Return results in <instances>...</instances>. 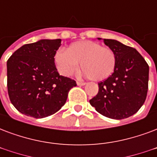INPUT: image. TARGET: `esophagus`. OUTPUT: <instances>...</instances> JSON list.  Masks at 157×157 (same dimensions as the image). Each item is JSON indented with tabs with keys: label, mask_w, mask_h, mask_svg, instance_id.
<instances>
[{
	"label": "esophagus",
	"mask_w": 157,
	"mask_h": 157,
	"mask_svg": "<svg viewBox=\"0 0 157 157\" xmlns=\"http://www.w3.org/2000/svg\"><path fill=\"white\" fill-rule=\"evenodd\" d=\"M76 83H77V85H78V86H85V85H86V83H85V82H83V81H76Z\"/></svg>",
	"instance_id": "obj_1"
}]
</instances>
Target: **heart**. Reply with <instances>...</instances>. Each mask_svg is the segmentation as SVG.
Wrapping results in <instances>:
<instances>
[{
    "label": "heart",
    "instance_id": "heart-1",
    "mask_svg": "<svg viewBox=\"0 0 157 157\" xmlns=\"http://www.w3.org/2000/svg\"><path fill=\"white\" fill-rule=\"evenodd\" d=\"M54 61L59 72L69 76L81 68L87 77L94 81L107 79L113 74L117 56L112 48L102 47L97 42L78 41L68 46L67 51L58 50Z\"/></svg>",
    "mask_w": 157,
    "mask_h": 157
}]
</instances>
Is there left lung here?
Wrapping results in <instances>:
<instances>
[{
    "mask_svg": "<svg viewBox=\"0 0 157 157\" xmlns=\"http://www.w3.org/2000/svg\"><path fill=\"white\" fill-rule=\"evenodd\" d=\"M104 43L114 51L117 64L113 74L98 83L99 92L90 104L107 118H128L137 113L145 102L149 66L133 48L114 39H105Z\"/></svg>",
    "mask_w": 157,
    "mask_h": 157,
    "instance_id": "left-lung-1",
    "label": "left lung"
}]
</instances>
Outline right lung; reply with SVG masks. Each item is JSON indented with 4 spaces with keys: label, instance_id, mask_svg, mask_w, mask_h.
<instances>
[{
    "label": "right lung",
    "instance_id": "obj_1",
    "mask_svg": "<svg viewBox=\"0 0 157 157\" xmlns=\"http://www.w3.org/2000/svg\"><path fill=\"white\" fill-rule=\"evenodd\" d=\"M61 39L23 45L7 61V88L12 105L35 118L55 113L65 105L72 79L60 76L54 63Z\"/></svg>",
    "mask_w": 157,
    "mask_h": 157
}]
</instances>
